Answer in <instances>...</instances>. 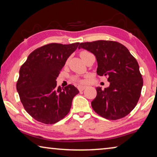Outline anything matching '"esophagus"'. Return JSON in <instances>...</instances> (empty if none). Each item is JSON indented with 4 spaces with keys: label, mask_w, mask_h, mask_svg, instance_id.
<instances>
[{
    "label": "esophagus",
    "mask_w": 157,
    "mask_h": 157,
    "mask_svg": "<svg viewBox=\"0 0 157 157\" xmlns=\"http://www.w3.org/2000/svg\"><path fill=\"white\" fill-rule=\"evenodd\" d=\"M86 86H78V90L79 91H83V90H84L85 89H86Z\"/></svg>",
    "instance_id": "esophagus-1"
}]
</instances>
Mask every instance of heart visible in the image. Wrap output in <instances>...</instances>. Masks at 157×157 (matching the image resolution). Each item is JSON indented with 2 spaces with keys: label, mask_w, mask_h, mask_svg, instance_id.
Instances as JSON below:
<instances>
[{
  "label": "heart",
  "mask_w": 157,
  "mask_h": 157,
  "mask_svg": "<svg viewBox=\"0 0 157 157\" xmlns=\"http://www.w3.org/2000/svg\"><path fill=\"white\" fill-rule=\"evenodd\" d=\"M90 52H87V51H82L81 52H80V54H79V55H80V57H81V58L82 59V60L84 59V58L88 54H89ZM73 79L75 81H76V82H79V83H84V82H85L84 79H79V78H73Z\"/></svg>",
  "instance_id": "obj_1"
}]
</instances>
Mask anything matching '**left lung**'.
<instances>
[{
    "label": "left lung",
    "instance_id": "left-lung-1",
    "mask_svg": "<svg viewBox=\"0 0 157 157\" xmlns=\"http://www.w3.org/2000/svg\"><path fill=\"white\" fill-rule=\"evenodd\" d=\"M79 49L92 52L98 62L97 74L107 76L109 86L96 88L91 102L98 115L109 120H118L131 112L139 100L143 84L136 59L118 42L99 40L81 43Z\"/></svg>",
    "mask_w": 157,
    "mask_h": 157
}]
</instances>
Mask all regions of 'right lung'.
I'll use <instances>...</instances> for the list:
<instances>
[{
    "mask_svg": "<svg viewBox=\"0 0 157 157\" xmlns=\"http://www.w3.org/2000/svg\"><path fill=\"white\" fill-rule=\"evenodd\" d=\"M79 43L45 45L32 52L21 66L17 90L25 111L36 121L54 124L70 111L79 94L72 84L57 87V78Z\"/></svg>",
    "mask_w": 157,
    "mask_h": 157,
    "instance_id": "obj_1",
    "label": "right lung"
}]
</instances>
